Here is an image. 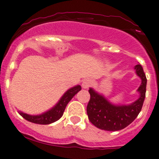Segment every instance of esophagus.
<instances>
[{
    "mask_svg": "<svg viewBox=\"0 0 159 159\" xmlns=\"http://www.w3.org/2000/svg\"><path fill=\"white\" fill-rule=\"evenodd\" d=\"M93 84V80L90 78H85L82 81V88L83 89H89Z\"/></svg>",
    "mask_w": 159,
    "mask_h": 159,
    "instance_id": "obj_1",
    "label": "esophagus"
}]
</instances>
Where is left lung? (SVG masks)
I'll use <instances>...</instances> for the list:
<instances>
[{
	"label": "left lung",
	"instance_id": "1",
	"mask_svg": "<svg viewBox=\"0 0 159 159\" xmlns=\"http://www.w3.org/2000/svg\"><path fill=\"white\" fill-rule=\"evenodd\" d=\"M136 74L141 79L137 92L140 96L128 105L111 103L104 96L90 88V100L87 106V115L95 126L107 131H118L131 124L138 116L145 99L147 78L140 64L134 66Z\"/></svg>",
	"mask_w": 159,
	"mask_h": 159
}]
</instances>
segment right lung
<instances>
[{
	"instance_id": "obj_1",
	"label": "right lung",
	"mask_w": 159,
	"mask_h": 159,
	"mask_svg": "<svg viewBox=\"0 0 159 159\" xmlns=\"http://www.w3.org/2000/svg\"><path fill=\"white\" fill-rule=\"evenodd\" d=\"M81 89V85H75L72 88L69 89L63 95L60 100L53 107L48 111H45L44 113L38 115H30L26 113H23L22 111H19V115L23 118L30 122L40 125H48L51 123L58 121L63 115L66 105L71 100L74 96Z\"/></svg>"
}]
</instances>
